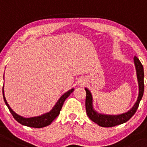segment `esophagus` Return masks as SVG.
<instances>
[{
  "label": "esophagus",
  "instance_id": "obj_1",
  "mask_svg": "<svg viewBox=\"0 0 147 147\" xmlns=\"http://www.w3.org/2000/svg\"><path fill=\"white\" fill-rule=\"evenodd\" d=\"M83 84H84V82L81 80V81H80V85H83Z\"/></svg>",
  "mask_w": 147,
  "mask_h": 147
}]
</instances>
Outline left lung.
<instances>
[{
    "instance_id": "obj_1",
    "label": "left lung",
    "mask_w": 147,
    "mask_h": 147,
    "mask_svg": "<svg viewBox=\"0 0 147 147\" xmlns=\"http://www.w3.org/2000/svg\"><path fill=\"white\" fill-rule=\"evenodd\" d=\"M134 63L136 65L137 77H138V84H139V95L133 108L126 113L117 115H108L98 113L93 108V98H92L91 92L87 88H85L86 91L85 108H86L87 116L92 121L99 125L100 126L113 127L126 122L134 115L138 110L140 102L144 94V69L140 60L136 56L134 57Z\"/></svg>"
}]
</instances>
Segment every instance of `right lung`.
I'll list each match as a JSON object with an SVG mask.
<instances>
[{
    "label": "right lung",
    "instance_id": "add662e5",
    "mask_svg": "<svg viewBox=\"0 0 147 147\" xmlns=\"http://www.w3.org/2000/svg\"><path fill=\"white\" fill-rule=\"evenodd\" d=\"M74 89L72 88L71 90H69L68 92H67L66 93L62 95L60 98H59V100H57L56 104L54 105V107L52 108V110H51L50 112L44 114V115H40V116L34 117H30V118L23 117L20 116V115H17V114L14 113V112L11 110V108L9 107V104H8L7 100L5 99V97L4 86L3 87V98H4L5 103L6 105L7 106L9 112H10L11 115H12L13 117L18 122L20 123L21 124L24 125V126H26L40 128H43V127H45V126H49V125H50L52 121H53V120L55 119L57 116H58L59 114H60V110L62 108V105H63L64 102L65 101L66 98H68L69 96L74 92Z\"/></svg>",
    "mask_w": 147,
    "mask_h": 147
}]
</instances>
